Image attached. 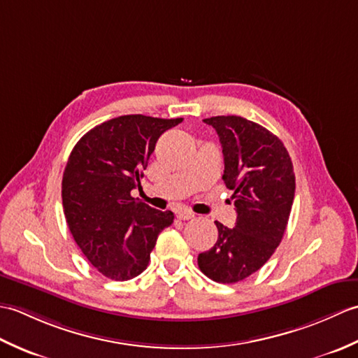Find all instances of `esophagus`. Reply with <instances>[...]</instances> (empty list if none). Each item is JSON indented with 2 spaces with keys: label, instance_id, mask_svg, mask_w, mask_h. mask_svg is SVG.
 <instances>
[{
  "label": "esophagus",
  "instance_id": "esophagus-1",
  "mask_svg": "<svg viewBox=\"0 0 358 358\" xmlns=\"http://www.w3.org/2000/svg\"><path fill=\"white\" fill-rule=\"evenodd\" d=\"M194 217H195V214H194V212H191V210H181V212H178V214H177L178 220H192Z\"/></svg>",
  "mask_w": 358,
  "mask_h": 358
}]
</instances>
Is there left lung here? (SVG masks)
<instances>
[{
    "label": "left lung",
    "mask_w": 358,
    "mask_h": 358,
    "mask_svg": "<svg viewBox=\"0 0 358 358\" xmlns=\"http://www.w3.org/2000/svg\"><path fill=\"white\" fill-rule=\"evenodd\" d=\"M223 148V181L234 191L235 227L215 222L214 248L199 255V268L217 283L252 275L280 245L291 214L295 175L285 144L263 126L237 115L203 120Z\"/></svg>",
    "instance_id": "obj_1"
}]
</instances>
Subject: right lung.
<instances>
[{"instance_id": "right-lung-1", "label": "right lung", "mask_w": 358, "mask_h": 358, "mask_svg": "<svg viewBox=\"0 0 358 358\" xmlns=\"http://www.w3.org/2000/svg\"><path fill=\"white\" fill-rule=\"evenodd\" d=\"M183 118L123 115L90 129L72 149L63 173L67 226L81 252L117 281L148 268L158 234L173 223V212L134 199L159 135Z\"/></svg>"}]
</instances>
